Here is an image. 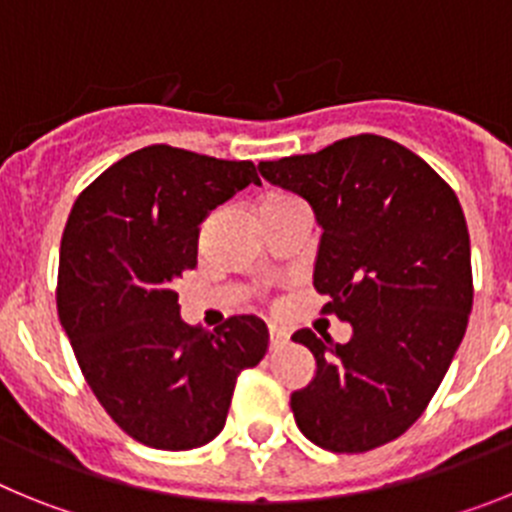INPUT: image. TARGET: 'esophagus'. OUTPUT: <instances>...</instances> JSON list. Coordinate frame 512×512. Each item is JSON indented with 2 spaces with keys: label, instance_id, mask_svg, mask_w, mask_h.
<instances>
[{
  "label": "esophagus",
  "instance_id": "esophagus-1",
  "mask_svg": "<svg viewBox=\"0 0 512 512\" xmlns=\"http://www.w3.org/2000/svg\"><path fill=\"white\" fill-rule=\"evenodd\" d=\"M284 343H289V333L279 325H269V346L271 348H282Z\"/></svg>",
  "mask_w": 512,
  "mask_h": 512
}]
</instances>
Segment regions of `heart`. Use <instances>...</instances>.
I'll return each mask as SVG.
<instances>
[{"mask_svg": "<svg viewBox=\"0 0 512 512\" xmlns=\"http://www.w3.org/2000/svg\"><path fill=\"white\" fill-rule=\"evenodd\" d=\"M282 200H287V194H269V197H266V200L261 202V207H264V205H274V202H282Z\"/></svg>", "mask_w": 512, "mask_h": 512, "instance_id": "heart-1", "label": "heart"}]
</instances>
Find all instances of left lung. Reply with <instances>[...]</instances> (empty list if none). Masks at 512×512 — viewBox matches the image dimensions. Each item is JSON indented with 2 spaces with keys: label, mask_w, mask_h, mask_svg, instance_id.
I'll list each match as a JSON object with an SVG mask.
<instances>
[{
  "label": "left lung",
  "mask_w": 512,
  "mask_h": 512,
  "mask_svg": "<svg viewBox=\"0 0 512 512\" xmlns=\"http://www.w3.org/2000/svg\"><path fill=\"white\" fill-rule=\"evenodd\" d=\"M259 171L310 202L323 228L312 284L328 297L325 315L354 328L348 343L310 328L292 336L318 364L292 392L297 428L336 454L395 441L436 395L472 312L469 230L454 189L372 133Z\"/></svg>",
  "instance_id": "8db88e82"
}]
</instances>
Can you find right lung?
<instances>
[{
    "label": "right lung",
    "mask_w": 512,
    "mask_h": 512,
    "mask_svg": "<svg viewBox=\"0 0 512 512\" xmlns=\"http://www.w3.org/2000/svg\"><path fill=\"white\" fill-rule=\"evenodd\" d=\"M248 184H261L251 161L148 146L102 171L63 230L58 318L102 408L151 449L210 443L238 374L269 348L256 315L187 325L174 289L197 266L207 212Z\"/></svg>",
    "instance_id": "1"
}]
</instances>
